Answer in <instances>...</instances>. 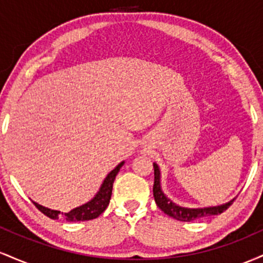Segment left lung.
Returning a JSON list of instances; mask_svg holds the SVG:
<instances>
[{"label":"left lung","instance_id":"left-lung-1","mask_svg":"<svg viewBox=\"0 0 263 263\" xmlns=\"http://www.w3.org/2000/svg\"><path fill=\"white\" fill-rule=\"evenodd\" d=\"M153 168H155V184H153V197H155L157 206L161 209L163 213L167 214L171 218L179 220V221H193L195 219H201L205 216L210 215H219L222 211H225L235 200L231 199L228 203L216 205V206H205V208H185L180 206L172 201L164 192L162 190L161 185V170H159L158 164L153 163Z\"/></svg>","mask_w":263,"mask_h":263}]
</instances>
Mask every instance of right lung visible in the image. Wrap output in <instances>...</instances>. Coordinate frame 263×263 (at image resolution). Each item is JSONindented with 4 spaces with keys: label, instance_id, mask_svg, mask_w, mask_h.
<instances>
[{
    "label": "right lung",
    "instance_id": "1",
    "mask_svg": "<svg viewBox=\"0 0 263 263\" xmlns=\"http://www.w3.org/2000/svg\"><path fill=\"white\" fill-rule=\"evenodd\" d=\"M125 164V161L116 165L110 173L107 174L106 178L102 182L101 186L99 188V192L93 195L91 200H89L87 203L80 205V206L75 208V209L70 210L69 213H60L59 210H53L49 208H45L43 205L35 203L32 200V203L35 205L38 210H41L44 215H47L48 218L57 220V219H64L66 221H86V220H92L96 219L99 215H101L104 213L105 209L108 206L110 203L111 194H112V185L115 182V178H116L117 173L120 172V168Z\"/></svg>",
    "mask_w": 263,
    "mask_h": 263
}]
</instances>
